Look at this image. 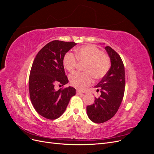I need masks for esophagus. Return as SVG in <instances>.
<instances>
[{"mask_svg": "<svg viewBox=\"0 0 154 154\" xmlns=\"http://www.w3.org/2000/svg\"><path fill=\"white\" fill-rule=\"evenodd\" d=\"M76 93H77V94H83V92H82V91H79V90H77L76 91Z\"/></svg>", "mask_w": 154, "mask_h": 154, "instance_id": "obj_1", "label": "esophagus"}]
</instances>
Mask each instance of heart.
Returning <instances> with one entry per match:
<instances>
[{
    "label": "heart",
    "mask_w": 154,
    "mask_h": 154,
    "mask_svg": "<svg viewBox=\"0 0 154 154\" xmlns=\"http://www.w3.org/2000/svg\"><path fill=\"white\" fill-rule=\"evenodd\" d=\"M75 57L77 61L85 62L83 67L85 72H76L69 76L71 85L80 90H84L91 84L92 76L96 80L104 77L110 67L109 56L101 52V50L94 45H86L76 49ZM71 53L64 55L63 66L68 72H71L76 68L77 62Z\"/></svg>",
    "instance_id": "heart-1"
}]
</instances>
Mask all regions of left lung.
Wrapping results in <instances>:
<instances>
[{
  "instance_id": "1",
  "label": "left lung",
  "mask_w": 154,
  "mask_h": 154,
  "mask_svg": "<svg viewBox=\"0 0 154 154\" xmlns=\"http://www.w3.org/2000/svg\"><path fill=\"white\" fill-rule=\"evenodd\" d=\"M105 50L110 59L111 66L106 75L95 87L101 95L94 103L87 106L88 118L92 122L102 123L111 119L122 103L125 87V67L120 56L109 46Z\"/></svg>"
}]
</instances>
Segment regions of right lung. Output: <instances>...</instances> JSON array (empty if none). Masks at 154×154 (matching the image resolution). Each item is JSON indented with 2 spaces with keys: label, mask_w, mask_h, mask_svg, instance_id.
I'll list each match as a JSON object with an SVG mask.
<instances>
[{
  "label": "right lung",
  "mask_w": 154,
  "mask_h": 154,
  "mask_svg": "<svg viewBox=\"0 0 154 154\" xmlns=\"http://www.w3.org/2000/svg\"><path fill=\"white\" fill-rule=\"evenodd\" d=\"M74 42L53 40L42 49L32 63L29 78V89L31 103L40 116L48 119L61 116L67 108L76 89L68 87L55 90L56 83L67 84L63 58L75 46Z\"/></svg>",
  "instance_id": "add662e5"
}]
</instances>
